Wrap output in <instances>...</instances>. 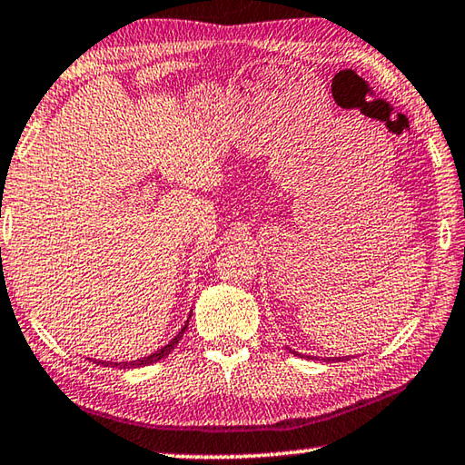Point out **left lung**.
<instances>
[{
  "label": "left lung",
  "mask_w": 465,
  "mask_h": 465,
  "mask_svg": "<svg viewBox=\"0 0 465 465\" xmlns=\"http://www.w3.org/2000/svg\"><path fill=\"white\" fill-rule=\"evenodd\" d=\"M290 353H294V355H298L296 351H292V349H290ZM300 357H302V355H300ZM308 357H311V355H308ZM311 360H312V357H311ZM345 360H349V357H345ZM324 361H341V357H332V360H331V357H327V360H324Z\"/></svg>",
  "instance_id": "1"
}]
</instances>
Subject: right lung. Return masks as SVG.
Wrapping results in <instances>:
<instances>
[{
    "mask_svg": "<svg viewBox=\"0 0 465 465\" xmlns=\"http://www.w3.org/2000/svg\"><path fill=\"white\" fill-rule=\"evenodd\" d=\"M190 319H192V312H190V316H187V321H185V324L182 327V331H179L177 335H175L173 339H171L165 347L157 349V351L151 353V355L141 357V360H134V361H102V360H94V363H97V365H104V368L133 370V368H144V365H151V363H157V361H161V360H165V357H167L171 351H173V349H175V345L179 343V341H182L183 332H185V329H187V324H190Z\"/></svg>",
    "mask_w": 465,
    "mask_h": 465,
    "instance_id": "1",
    "label": "right lung"
}]
</instances>
